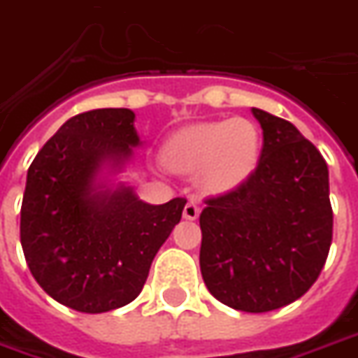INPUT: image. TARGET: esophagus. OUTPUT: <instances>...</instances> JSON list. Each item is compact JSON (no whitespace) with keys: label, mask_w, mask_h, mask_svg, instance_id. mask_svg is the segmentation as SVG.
Wrapping results in <instances>:
<instances>
[{"label":"esophagus","mask_w":358,"mask_h":358,"mask_svg":"<svg viewBox=\"0 0 358 358\" xmlns=\"http://www.w3.org/2000/svg\"><path fill=\"white\" fill-rule=\"evenodd\" d=\"M198 215H200V206H198L196 202H192V200H190V202H187L185 210H182V217L194 221V219H198Z\"/></svg>","instance_id":"esophagus-1"}]
</instances>
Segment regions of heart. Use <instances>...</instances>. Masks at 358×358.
<instances>
[{
	"mask_svg": "<svg viewBox=\"0 0 358 358\" xmlns=\"http://www.w3.org/2000/svg\"><path fill=\"white\" fill-rule=\"evenodd\" d=\"M262 131L246 118L194 124L164 147V162L177 173H198L210 192H231L250 179L259 162Z\"/></svg>",
	"mask_w": 358,
	"mask_h": 358,
	"instance_id": "1",
	"label": "heart"
}]
</instances>
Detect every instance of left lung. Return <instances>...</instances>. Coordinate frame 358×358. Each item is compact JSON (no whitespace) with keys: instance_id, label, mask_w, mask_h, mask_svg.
<instances>
[{"instance_id":"obj_1","label":"left lung","mask_w":358,"mask_h":358,"mask_svg":"<svg viewBox=\"0 0 358 358\" xmlns=\"http://www.w3.org/2000/svg\"><path fill=\"white\" fill-rule=\"evenodd\" d=\"M263 129L244 185L206 200L200 271L221 303L267 313L311 288L332 244L328 166L294 124L252 108Z\"/></svg>"}]
</instances>
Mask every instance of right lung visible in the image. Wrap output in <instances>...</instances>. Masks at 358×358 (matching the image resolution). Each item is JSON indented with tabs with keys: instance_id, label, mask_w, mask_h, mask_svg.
<instances>
[{
	"instance_id": "1",
	"label": "right lung",
	"mask_w": 358,
	"mask_h": 358,
	"mask_svg": "<svg viewBox=\"0 0 358 358\" xmlns=\"http://www.w3.org/2000/svg\"><path fill=\"white\" fill-rule=\"evenodd\" d=\"M141 145L135 112L99 108L64 122L28 169L20 208L26 263L41 288L74 311L131 303L181 221L185 198L147 204L120 181Z\"/></svg>"
}]
</instances>
